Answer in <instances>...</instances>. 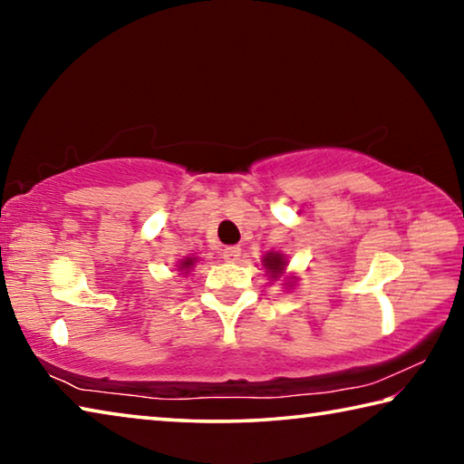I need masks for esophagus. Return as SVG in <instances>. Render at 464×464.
<instances>
[{"mask_svg": "<svg viewBox=\"0 0 464 464\" xmlns=\"http://www.w3.org/2000/svg\"><path fill=\"white\" fill-rule=\"evenodd\" d=\"M223 257H225V262H231V264L239 262L241 260V247H237V246L225 247L223 249Z\"/></svg>", "mask_w": 464, "mask_h": 464, "instance_id": "esophagus-1", "label": "esophagus"}]
</instances>
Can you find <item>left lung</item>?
<instances>
[{
	"label": "left lung",
	"mask_w": 464,
	"mask_h": 464,
	"mask_svg": "<svg viewBox=\"0 0 464 464\" xmlns=\"http://www.w3.org/2000/svg\"><path fill=\"white\" fill-rule=\"evenodd\" d=\"M264 268L266 272L270 274V278H280L282 274H285V268H286V257L278 254V251H270V254L264 256Z\"/></svg>",
	"instance_id": "8db88e82"
}]
</instances>
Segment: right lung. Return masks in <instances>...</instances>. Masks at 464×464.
<instances>
[{
	"label": "right lung",
	"mask_w": 464,
	"mask_h": 464,
	"mask_svg": "<svg viewBox=\"0 0 464 464\" xmlns=\"http://www.w3.org/2000/svg\"><path fill=\"white\" fill-rule=\"evenodd\" d=\"M194 262H196V257H186V260H182L179 262V266H178V270L182 272V274H188L190 272L192 268H194Z\"/></svg>",
	"instance_id": "add662e5"
}]
</instances>
